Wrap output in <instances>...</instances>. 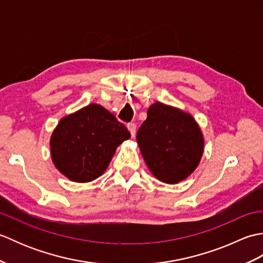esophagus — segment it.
<instances>
[{
  "label": "esophagus",
  "instance_id": "1",
  "mask_svg": "<svg viewBox=\"0 0 263 263\" xmlns=\"http://www.w3.org/2000/svg\"><path fill=\"white\" fill-rule=\"evenodd\" d=\"M127 128H128V131H130L132 137L136 135V132H137V124H136V123H128Z\"/></svg>",
  "mask_w": 263,
  "mask_h": 263
}]
</instances>
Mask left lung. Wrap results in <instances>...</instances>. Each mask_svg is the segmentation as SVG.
Instances as JSON below:
<instances>
[{
  "label": "left lung",
  "instance_id": "1",
  "mask_svg": "<svg viewBox=\"0 0 263 263\" xmlns=\"http://www.w3.org/2000/svg\"><path fill=\"white\" fill-rule=\"evenodd\" d=\"M137 141L149 171L167 184L192 174L204 146L202 132L191 114L159 102L148 108Z\"/></svg>",
  "mask_w": 263,
  "mask_h": 263
}]
</instances>
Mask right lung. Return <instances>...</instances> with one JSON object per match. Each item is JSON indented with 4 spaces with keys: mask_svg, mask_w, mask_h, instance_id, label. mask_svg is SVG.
I'll list each match as a JSON object with an SVG mask.
<instances>
[{
    "mask_svg": "<svg viewBox=\"0 0 263 263\" xmlns=\"http://www.w3.org/2000/svg\"><path fill=\"white\" fill-rule=\"evenodd\" d=\"M130 137L110 111L90 104L60 120L49 142L52 160L70 181L90 182L104 174L116 148Z\"/></svg>",
    "mask_w": 263,
    "mask_h": 263,
    "instance_id": "right-lung-1",
    "label": "right lung"
}]
</instances>
